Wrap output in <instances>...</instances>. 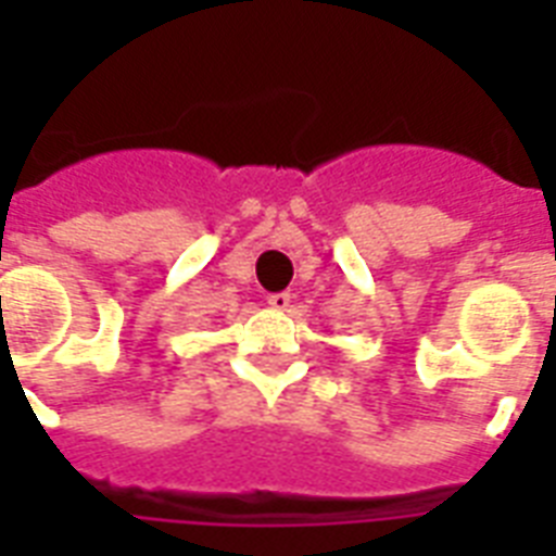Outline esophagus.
Segmentation results:
<instances>
[{
    "mask_svg": "<svg viewBox=\"0 0 556 556\" xmlns=\"http://www.w3.org/2000/svg\"><path fill=\"white\" fill-rule=\"evenodd\" d=\"M268 305H270V308H277V312H288V308H291V294H288V291L270 294Z\"/></svg>",
    "mask_w": 556,
    "mask_h": 556,
    "instance_id": "obj_1",
    "label": "esophagus"
}]
</instances>
